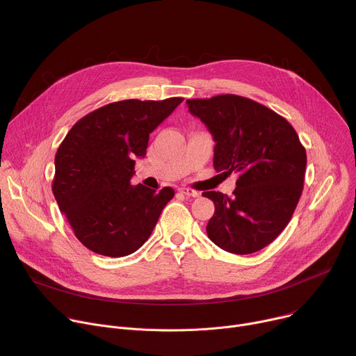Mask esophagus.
I'll list each match as a JSON object with an SVG mask.
<instances>
[{
	"label": "esophagus",
	"instance_id": "esophagus-1",
	"mask_svg": "<svg viewBox=\"0 0 356 356\" xmlns=\"http://www.w3.org/2000/svg\"><path fill=\"white\" fill-rule=\"evenodd\" d=\"M179 191L183 193L184 195H188V197H198V195H200L198 191H195V190H193V188H190V187H180Z\"/></svg>",
	"mask_w": 356,
	"mask_h": 356
}]
</instances>
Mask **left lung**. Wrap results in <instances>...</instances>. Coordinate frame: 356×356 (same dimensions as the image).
<instances>
[{
  "label": "left lung",
  "mask_w": 356,
  "mask_h": 356,
  "mask_svg": "<svg viewBox=\"0 0 356 356\" xmlns=\"http://www.w3.org/2000/svg\"><path fill=\"white\" fill-rule=\"evenodd\" d=\"M186 103L214 138V169L238 175L231 197L202 193L216 206L207 235L236 255L258 252L277 238L297 207L306 149L287 120L250 98L222 94Z\"/></svg>",
  "instance_id": "1"
}]
</instances>
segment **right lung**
Instances as JSON below:
<instances>
[{
	"mask_svg": "<svg viewBox=\"0 0 356 356\" xmlns=\"http://www.w3.org/2000/svg\"><path fill=\"white\" fill-rule=\"evenodd\" d=\"M124 99L79 120L55 156L52 191L76 238L110 258L138 250L154 231L175 190L132 186L135 159L146 155L149 134L181 103Z\"/></svg>",
	"mask_w": 356,
	"mask_h": 356,
	"instance_id": "add662e5",
	"label": "right lung"
}]
</instances>
